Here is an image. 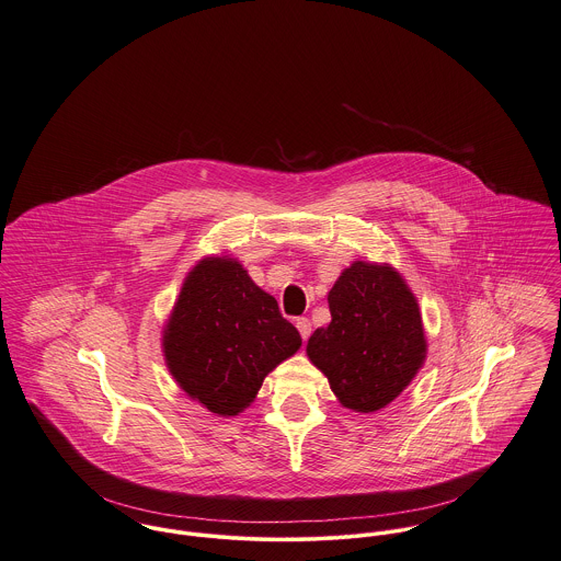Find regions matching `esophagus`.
I'll use <instances>...</instances> for the list:
<instances>
[{
  "label": "esophagus",
  "instance_id": "1",
  "mask_svg": "<svg viewBox=\"0 0 561 561\" xmlns=\"http://www.w3.org/2000/svg\"><path fill=\"white\" fill-rule=\"evenodd\" d=\"M297 329H299V333H301V337L304 340H308L311 333V322L308 318H297Z\"/></svg>",
  "mask_w": 561,
  "mask_h": 561
}]
</instances>
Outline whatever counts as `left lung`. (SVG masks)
Returning <instances> with one entry per match:
<instances>
[{
	"label": "left lung",
	"instance_id": "1",
	"mask_svg": "<svg viewBox=\"0 0 561 561\" xmlns=\"http://www.w3.org/2000/svg\"><path fill=\"white\" fill-rule=\"evenodd\" d=\"M327 301L331 322L308 340L311 364L327 376L342 407L355 413L385 409L426 362L417 297L391 264L355 260Z\"/></svg>",
	"mask_w": 561,
	"mask_h": 561
}]
</instances>
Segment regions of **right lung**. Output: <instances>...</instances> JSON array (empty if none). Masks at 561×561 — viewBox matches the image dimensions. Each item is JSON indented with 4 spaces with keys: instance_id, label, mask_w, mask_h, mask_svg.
I'll return each mask as SVG.
<instances>
[{
    "instance_id": "1",
    "label": "right lung",
    "mask_w": 561,
    "mask_h": 561,
    "mask_svg": "<svg viewBox=\"0 0 561 561\" xmlns=\"http://www.w3.org/2000/svg\"><path fill=\"white\" fill-rule=\"evenodd\" d=\"M161 346L191 400L217 417H234L255 400L266 374L301 348V335L248 268L221 253L188 271Z\"/></svg>"
}]
</instances>
